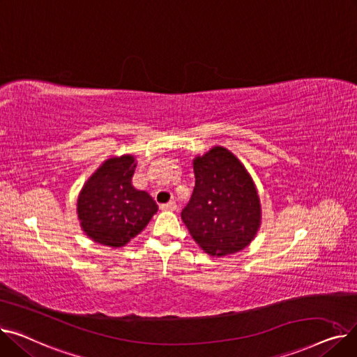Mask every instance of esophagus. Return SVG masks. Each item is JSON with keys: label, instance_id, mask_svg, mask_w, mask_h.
I'll return each mask as SVG.
<instances>
[{"label": "esophagus", "instance_id": "1", "mask_svg": "<svg viewBox=\"0 0 357 357\" xmlns=\"http://www.w3.org/2000/svg\"><path fill=\"white\" fill-rule=\"evenodd\" d=\"M160 210H163V211H174V210H176V202L169 201L166 204H162L160 205Z\"/></svg>", "mask_w": 357, "mask_h": 357}]
</instances>
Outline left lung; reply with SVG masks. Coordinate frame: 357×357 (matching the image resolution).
<instances>
[{
  "instance_id": "8db88e82",
  "label": "left lung",
  "mask_w": 357,
  "mask_h": 357,
  "mask_svg": "<svg viewBox=\"0 0 357 357\" xmlns=\"http://www.w3.org/2000/svg\"><path fill=\"white\" fill-rule=\"evenodd\" d=\"M194 192L181 217L192 238L211 256L245 249L260 224L255 183L240 160L214 147L194 160Z\"/></svg>"
}]
</instances>
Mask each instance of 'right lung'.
I'll return each mask as SVG.
<instances>
[{"mask_svg": "<svg viewBox=\"0 0 357 357\" xmlns=\"http://www.w3.org/2000/svg\"><path fill=\"white\" fill-rule=\"evenodd\" d=\"M135 166L133 156L112 158L89 178L81 191V226L86 236L100 245L124 246L158 211L153 198L131 185Z\"/></svg>", "mask_w": 357, "mask_h": 357, "instance_id": "add662e5", "label": "right lung"}]
</instances>
